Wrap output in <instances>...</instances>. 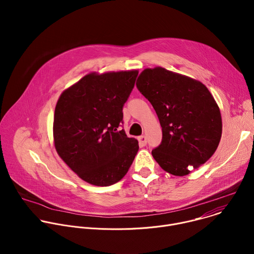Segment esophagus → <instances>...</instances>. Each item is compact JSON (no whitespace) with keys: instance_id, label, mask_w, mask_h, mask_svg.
<instances>
[{"instance_id":"1","label":"esophagus","mask_w":254,"mask_h":254,"mask_svg":"<svg viewBox=\"0 0 254 254\" xmlns=\"http://www.w3.org/2000/svg\"><path fill=\"white\" fill-rule=\"evenodd\" d=\"M137 139H138V142H139V144H140L141 147L146 146V144H147V137L144 136V135H140V136H138V137H137Z\"/></svg>"}]
</instances>
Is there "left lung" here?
<instances>
[{
    "label": "left lung",
    "instance_id": "obj_1",
    "mask_svg": "<svg viewBox=\"0 0 254 254\" xmlns=\"http://www.w3.org/2000/svg\"><path fill=\"white\" fill-rule=\"evenodd\" d=\"M136 87L155 108L162 127V142L152 151L160 167L185 176L206 163L222 134L219 107L208 88L162 67L144 69Z\"/></svg>",
    "mask_w": 254,
    "mask_h": 254
}]
</instances>
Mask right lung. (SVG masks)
Instances as JSON below:
<instances>
[{
	"mask_svg": "<svg viewBox=\"0 0 254 254\" xmlns=\"http://www.w3.org/2000/svg\"><path fill=\"white\" fill-rule=\"evenodd\" d=\"M138 71L95 72L60 95L54 113L55 149L65 164L85 182L111 186L127 173L138 142L121 129L123 107Z\"/></svg>",
	"mask_w": 254,
	"mask_h": 254,
	"instance_id": "obj_1",
	"label": "right lung"
}]
</instances>
